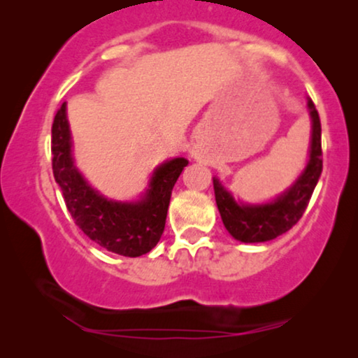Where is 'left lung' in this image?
<instances>
[{"instance_id":"obj_1","label":"left lung","mask_w":358,"mask_h":358,"mask_svg":"<svg viewBox=\"0 0 358 358\" xmlns=\"http://www.w3.org/2000/svg\"><path fill=\"white\" fill-rule=\"evenodd\" d=\"M311 115L310 161L296 182L271 203H238L233 195L213 178L215 200L222 215L224 228L241 243H264L287 233L303 217L322 171L321 120L313 101H308Z\"/></svg>"}]
</instances>
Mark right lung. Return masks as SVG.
Returning a JSON list of instances; mask_svg holds the SVG:
<instances>
[{
    "label": "right lung",
    "mask_w": 358,
    "mask_h": 358,
    "mask_svg": "<svg viewBox=\"0 0 358 358\" xmlns=\"http://www.w3.org/2000/svg\"><path fill=\"white\" fill-rule=\"evenodd\" d=\"M52 169L60 185L68 212L87 238L107 251L138 257L158 244L164 231L171 192L189 164L174 158L151 176L148 190L138 202H115L91 187L76 169L71 155V134L66 102L57 110L52 125Z\"/></svg>",
    "instance_id": "add662e5"
}]
</instances>
